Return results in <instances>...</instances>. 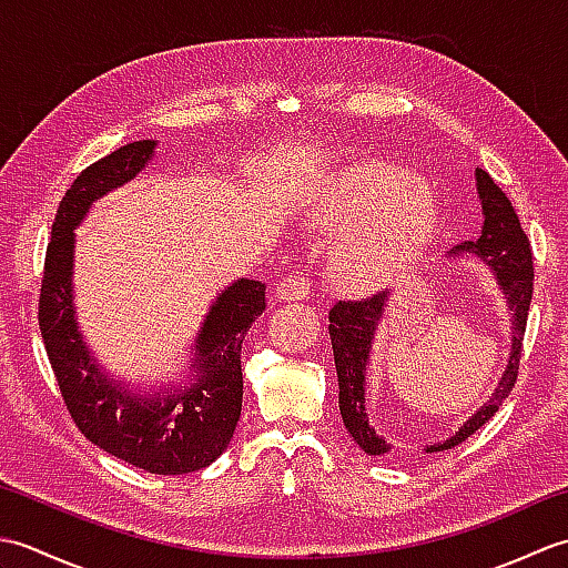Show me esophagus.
Instances as JSON below:
<instances>
[{"mask_svg":"<svg viewBox=\"0 0 568 568\" xmlns=\"http://www.w3.org/2000/svg\"><path fill=\"white\" fill-rule=\"evenodd\" d=\"M312 281L307 275H287L285 281L277 285V297L281 300H305L310 295Z\"/></svg>","mask_w":568,"mask_h":568,"instance_id":"obj_1","label":"esophagus"}]
</instances>
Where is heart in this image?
Listing matches in <instances>:
<instances>
[{
    "mask_svg": "<svg viewBox=\"0 0 568 568\" xmlns=\"http://www.w3.org/2000/svg\"><path fill=\"white\" fill-rule=\"evenodd\" d=\"M322 232L346 234L334 248V281L348 293L383 287L427 244L434 204L415 178L388 163H358L312 207Z\"/></svg>",
    "mask_w": 568,
    "mask_h": 568,
    "instance_id": "b5f03b06",
    "label": "heart"
}]
</instances>
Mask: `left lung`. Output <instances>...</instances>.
<instances>
[{
  "mask_svg": "<svg viewBox=\"0 0 568 568\" xmlns=\"http://www.w3.org/2000/svg\"><path fill=\"white\" fill-rule=\"evenodd\" d=\"M476 187L480 207H484V229H480V236L476 241H464L462 246H456V251L474 253V256L484 258L496 271L500 291L508 297V307L513 312V352L508 368H505L490 400L454 437L442 444L427 446V454L452 449V446L466 442L470 434L484 427L498 413L505 397L510 395L517 383V373H520L527 312L535 291L532 246H529V239L520 226V216H517L510 200L505 197V192L480 168L476 171ZM385 303H388V291H381L361 300H339L329 312V336L334 348L336 376H339V409L348 434L371 456L390 452V444L378 437L376 429L368 425L364 397V373L368 366L371 342L373 334H376Z\"/></svg>",
  "mask_w": 568,
  "mask_h": 568,
  "instance_id": "1",
  "label": "left lung"
}]
</instances>
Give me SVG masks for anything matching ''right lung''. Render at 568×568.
I'll return each instance as SVG.
<instances>
[{"instance_id": "add662e5", "label": "right lung", "mask_w": 568, "mask_h": 568, "mask_svg": "<svg viewBox=\"0 0 568 568\" xmlns=\"http://www.w3.org/2000/svg\"><path fill=\"white\" fill-rule=\"evenodd\" d=\"M155 141H134L84 168L60 200L45 248L39 327L60 395L78 429L100 449L149 474L180 476L210 466L232 442L244 378L241 344L265 310V285L241 277L216 297L197 336L195 378L143 397L102 376L82 344L72 310V246L90 204L129 183L151 161Z\"/></svg>"}]
</instances>
